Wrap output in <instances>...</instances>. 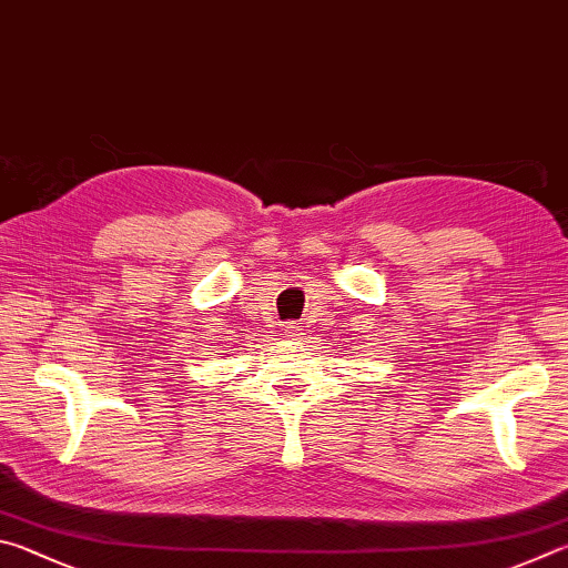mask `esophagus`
Here are the masks:
<instances>
[{"mask_svg":"<svg viewBox=\"0 0 568 568\" xmlns=\"http://www.w3.org/2000/svg\"><path fill=\"white\" fill-rule=\"evenodd\" d=\"M302 334H304V329L296 322L284 326V336H290V339H302Z\"/></svg>","mask_w":568,"mask_h":568,"instance_id":"1","label":"esophagus"}]
</instances>
